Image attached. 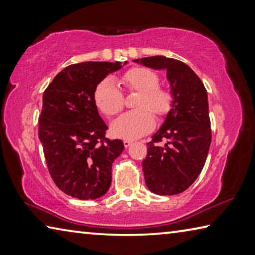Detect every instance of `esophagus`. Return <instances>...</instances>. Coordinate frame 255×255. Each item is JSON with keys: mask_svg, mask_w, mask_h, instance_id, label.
Instances as JSON below:
<instances>
[{"mask_svg": "<svg viewBox=\"0 0 255 255\" xmlns=\"http://www.w3.org/2000/svg\"><path fill=\"white\" fill-rule=\"evenodd\" d=\"M131 143H132V141L131 140H128V139H125L124 140V146H125V147H129V146H130L131 145Z\"/></svg>", "mask_w": 255, "mask_h": 255, "instance_id": "1", "label": "esophagus"}]
</instances>
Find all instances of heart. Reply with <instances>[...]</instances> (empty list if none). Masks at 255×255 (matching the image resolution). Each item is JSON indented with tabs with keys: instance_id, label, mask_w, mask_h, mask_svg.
Returning a JSON list of instances; mask_svg holds the SVG:
<instances>
[{
	"instance_id": "heart-1",
	"label": "heart",
	"mask_w": 255,
	"mask_h": 255,
	"mask_svg": "<svg viewBox=\"0 0 255 255\" xmlns=\"http://www.w3.org/2000/svg\"><path fill=\"white\" fill-rule=\"evenodd\" d=\"M120 82L128 91H136L135 110L125 112L111 124V131L116 137L136 139L146 135L155 126V117H163L173 106V96L165 88L158 85L159 79L152 70L135 66L123 73ZM93 100L99 110L107 117H112L123 110L124 96L112 79H105L93 92Z\"/></svg>"
}]
</instances>
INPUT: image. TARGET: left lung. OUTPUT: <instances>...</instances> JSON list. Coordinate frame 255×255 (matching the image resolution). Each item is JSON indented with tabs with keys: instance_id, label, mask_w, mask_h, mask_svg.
Segmentation results:
<instances>
[{
	"instance_id": "left-lung-1",
	"label": "left lung",
	"mask_w": 255,
	"mask_h": 255,
	"mask_svg": "<svg viewBox=\"0 0 255 255\" xmlns=\"http://www.w3.org/2000/svg\"><path fill=\"white\" fill-rule=\"evenodd\" d=\"M154 70H165L173 106L147 143L141 163L145 183L161 196L179 195L195 182L211 143L208 97L204 83L187 64L164 56L135 59ZM164 140V145L159 142Z\"/></svg>"
}]
</instances>
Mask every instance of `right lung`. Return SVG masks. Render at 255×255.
Here are the masks:
<instances>
[{"label":"right lung","mask_w":255,"mask_h":255,"mask_svg":"<svg viewBox=\"0 0 255 255\" xmlns=\"http://www.w3.org/2000/svg\"><path fill=\"white\" fill-rule=\"evenodd\" d=\"M119 68L120 62L73 64L55 76L42 97L39 139L49 174L77 199L106 195L112 163L125 148L120 139L106 138L108 127L93 100L96 86Z\"/></svg>","instance_id":"right-lung-1"}]
</instances>
